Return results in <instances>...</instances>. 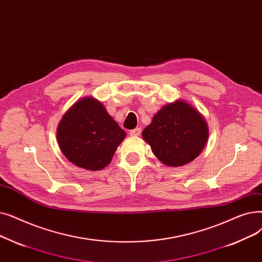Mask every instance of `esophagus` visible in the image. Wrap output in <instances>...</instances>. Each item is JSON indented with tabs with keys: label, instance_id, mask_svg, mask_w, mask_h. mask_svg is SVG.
<instances>
[{
	"label": "esophagus",
	"instance_id": "1",
	"mask_svg": "<svg viewBox=\"0 0 262 262\" xmlns=\"http://www.w3.org/2000/svg\"><path fill=\"white\" fill-rule=\"evenodd\" d=\"M141 132H142V129H141V128H135V129L131 130V131L129 132V134H130L131 136H139V135L141 134Z\"/></svg>",
	"mask_w": 262,
	"mask_h": 262
}]
</instances>
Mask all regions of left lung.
<instances>
[{"label": "left lung", "mask_w": 262, "mask_h": 262, "mask_svg": "<svg viewBox=\"0 0 262 262\" xmlns=\"http://www.w3.org/2000/svg\"><path fill=\"white\" fill-rule=\"evenodd\" d=\"M142 136L160 162L178 167L201 155L209 138V128L201 112L179 99L161 107Z\"/></svg>", "instance_id": "obj_1"}]
</instances>
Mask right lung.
Listing matches in <instances>:
<instances>
[{"instance_id":"add662e5","label":"right lung","mask_w":262,"mask_h":262,"mask_svg":"<svg viewBox=\"0 0 262 262\" xmlns=\"http://www.w3.org/2000/svg\"><path fill=\"white\" fill-rule=\"evenodd\" d=\"M126 135L94 97L73 103L61 117L56 132L63 155L72 164L87 170H100L108 165Z\"/></svg>"}]
</instances>
